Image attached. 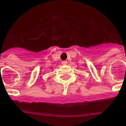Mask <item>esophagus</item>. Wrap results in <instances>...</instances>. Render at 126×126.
I'll return each mask as SVG.
<instances>
[{"label": "esophagus", "mask_w": 126, "mask_h": 126, "mask_svg": "<svg viewBox=\"0 0 126 126\" xmlns=\"http://www.w3.org/2000/svg\"><path fill=\"white\" fill-rule=\"evenodd\" d=\"M61 63H62V65H67V61H62Z\"/></svg>", "instance_id": "obj_1"}]
</instances>
